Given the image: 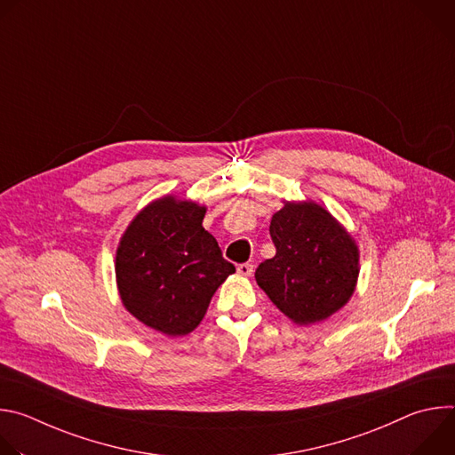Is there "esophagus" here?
I'll use <instances>...</instances> for the list:
<instances>
[{
    "label": "esophagus",
    "instance_id": "34e87169",
    "mask_svg": "<svg viewBox=\"0 0 455 455\" xmlns=\"http://www.w3.org/2000/svg\"><path fill=\"white\" fill-rule=\"evenodd\" d=\"M251 272H253V265H250V263H241V265L237 267V274L243 275V277L251 275Z\"/></svg>",
    "mask_w": 455,
    "mask_h": 455
}]
</instances>
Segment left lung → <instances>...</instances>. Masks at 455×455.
I'll list each match as a JSON object with an SVG mask.
<instances>
[{"label": "left lung", "instance_id": "left-lung-1", "mask_svg": "<svg viewBox=\"0 0 455 455\" xmlns=\"http://www.w3.org/2000/svg\"><path fill=\"white\" fill-rule=\"evenodd\" d=\"M275 255L255 270L270 300L300 326L326 320L351 299L360 267L351 234L315 202H286L274 214Z\"/></svg>", "mask_w": 455, "mask_h": 455}]
</instances>
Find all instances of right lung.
Masks as SVG:
<instances>
[{"label":"right lung","instance_id":"1","mask_svg":"<svg viewBox=\"0 0 455 455\" xmlns=\"http://www.w3.org/2000/svg\"><path fill=\"white\" fill-rule=\"evenodd\" d=\"M205 212L194 202L164 196L135 216L116 248L122 304L167 337L196 330L216 290L235 272L204 228Z\"/></svg>","mask_w":455,"mask_h":455}]
</instances>
